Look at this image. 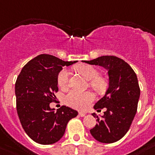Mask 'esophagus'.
Listing matches in <instances>:
<instances>
[{"label": "esophagus", "mask_w": 155, "mask_h": 155, "mask_svg": "<svg viewBox=\"0 0 155 155\" xmlns=\"http://www.w3.org/2000/svg\"><path fill=\"white\" fill-rule=\"evenodd\" d=\"M79 116H81V117H84V116H85V112H79Z\"/></svg>", "instance_id": "esophagus-1"}]
</instances>
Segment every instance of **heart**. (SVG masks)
Wrapping results in <instances>:
<instances>
[{"label": "heart", "instance_id": "b5f03b06", "mask_svg": "<svg viewBox=\"0 0 155 155\" xmlns=\"http://www.w3.org/2000/svg\"><path fill=\"white\" fill-rule=\"evenodd\" d=\"M77 70L81 73L87 79L89 80V85L96 91L101 92L107 86V80L103 76L99 75V71L94 66L83 64L77 67ZM58 85L65 89L69 84V70L63 69L59 72L57 78ZM94 94L92 92H79L71 90L66 96L65 102L66 104L78 110H85L90 104L94 101Z\"/></svg>", "mask_w": 155, "mask_h": 155}]
</instances>
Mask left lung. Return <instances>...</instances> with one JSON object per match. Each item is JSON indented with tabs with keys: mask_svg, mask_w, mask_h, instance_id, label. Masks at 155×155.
Returning <instances> with one entry per match:
<instances>
[{
	"mask_svg": "<svg viewBox=\"0 0 155 155\" xmlns=\"http://www.w3.org/2000/svg\"><path fill=\"white\" fill-rule=\"evenodd\" d=\"M83 62L108 70V88L93 107L97 111L104 108L106 111L101 118L96 115L97 124L90 133L101 143H115L126 135L137 112L140 96L137 76L128 64L116 56H101ZM92 115L96 117L95 113Z\"/></svg>",
	"mask_w": 155,
	"mask_h": 155,
	"instance_id": "8db88e82",
	"label": "left lung"
}]
</instances>
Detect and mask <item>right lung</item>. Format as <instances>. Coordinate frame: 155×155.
I'll return each instance as SVG.
<instances>
[{"label": "right lung", "mask_w": 155, "mask_h": 155, "mask_svg": "<svg viewBox=\"0 0 155 155\" xmlns=\"http://www.w3.org/2000/svg\"><path fill=\"white\" fill-rule=\"evenodd\" d=\"M65 62L51 54H39L23 67L16 79L15 93L17 114L24 131L35 143L49 145L63 136L66 125L78 116L76 110L62 106L51 108L54 93L58 91L57 78Z\"/></svg>", "instance_id": "add662e5"}]
</instances>
